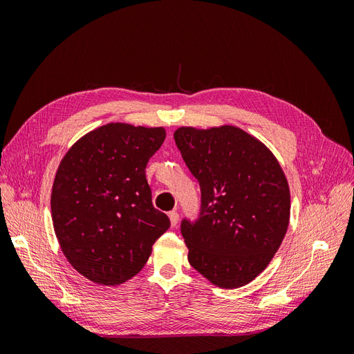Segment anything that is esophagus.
Here are the masks:
<instances>
[{
	"label": "esophagus",
	"mask_w": 354,
	"mask_h": 354,
	"mask_svg": "<svg viewBox=\"0 0 354 354\" xmlns=\"http://www.w3.org/2000/svg\"><path fill=\"white\" fill-rule=\"evenodd\" d=\"M168 217H169V221H171V226H177L178 223V212L174 209V211H169L168 212Z\"/></svg>",
	"instance_id": "34e87169"
}]
</instances>
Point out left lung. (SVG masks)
<instances>
[{
	"instance_id": "1",
	"label": "left lung",
	"mask_w": 354,
	"mask_h": 354,
	"mask_svg": "<svg viewBox=\"0 0 354 354\" xmlns=\"http://www.w3.org/2000/svg\"><path fill=\"white\" fill-rule=\"evenodd\" d=\"M174 140L202 194L199 220L181 224L190 266L218 288L250 283L273 260L289 226L291 194L279 160L229 124L180 127Z\"/></svg>"
}]
</instances>
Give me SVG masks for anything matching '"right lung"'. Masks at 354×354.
<instances>
[{"label":"right lung","mask_w":354,"mask_h":354,"mask_svg":"<svg viewBox=\"0 0 354 354\" xmlns=\"http://www.w3.org/2000/svg\"><path fill=\"white\" fill-rule=\"evenodd\" d=\"M164 127L109 122L75 142L51 189V218L71 266L97 285L115 286L140 272L169 227L152 205L147 160Z\"/></svg>","instance_id":"obj_1"}]
</instances>
